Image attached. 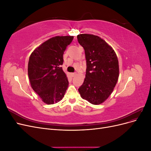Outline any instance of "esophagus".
I'll return each instance as SVG.
<instances>
[{"label":"esophagus","instance_id":"obj_1","mask_svg":"<svg viewBox=\"0 0 151 151\" xmlns=\"http://www.w3.org/2000/svg\"><path fill=\"white\" fill-rule=\"evenodd\" d=\"M76 76H77V73H72V74H71V76H72V77H75Z\"/></svg>","mask_w":151,"mask_h":151}]
</instances>
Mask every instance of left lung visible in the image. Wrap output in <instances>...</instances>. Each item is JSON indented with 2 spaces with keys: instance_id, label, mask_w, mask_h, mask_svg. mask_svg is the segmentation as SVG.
<instances>
[{
  "instance_id": "left-lung-1",
  "label": "left lung",
  "mask_w": 151,
  "mask_h": 151,
  "mask_svg": "<svg viewBox=\"0 0 151 151\" xmlns=\"http://www.w3.org/2000/svg\"><path fill=\"white\" fill-rule=\"evenodd\" d=\"M84 49L86 74L78 91L81 98L98 105L108 98L117 83L119 64L113 48L98 36L81 34L77 36Z\"/></svg>"
}]
</instances>
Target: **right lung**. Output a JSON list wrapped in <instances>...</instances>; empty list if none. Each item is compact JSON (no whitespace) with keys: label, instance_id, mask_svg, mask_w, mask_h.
Returning <instances> with one entry per match:
<instances>
[{"label":"right lung","instance_id":"obj_1","mask_svg":"<svg viewBox=\"0 0 151 151\" xmlns=\"http://www.w3.org/2000/svg\"><path fill=\"white\" fill-rule=\"evenodd\" d=\"M74 36H55L34 50L29 58L28 72L31 88L47 104L59 102L68 86L60 65L63 55Z\"/></svg>","mask_w":151,"mask_h":151}]
</instances>
